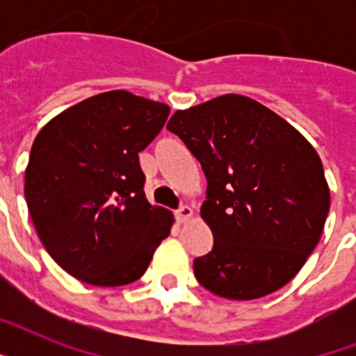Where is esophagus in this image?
Wrapping results in <instances>:
<instances>
[{
    "instance_id": "34e87169",
    "label": "esophagus",
    "mask_w": 356,
    "mask_h": 356,
    "mask_svg": "<svg viewBox=\"0 0 356 356\" xmlns=\"http://www.w3.org/2000/svg\"><path fill=\"white\" fill-rule=\"evenodd\" d=\"M192 216H194V209H192V207H188V205H183L177 211V220L181 223H186L188 220H192Z\"/></svg>"
}]
</instances>
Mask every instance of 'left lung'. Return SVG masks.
<instances>
[{
  "instance_id": "8db88e82",
  "label": "left lung",
  "mask_w": 356,
  "mask_h": 356,
  "mask_svg": "<svg viewBox=\"0 0 356 356\" xmlns=\"http://www.w3.org/2000/svg\"><path fill=\"white\" fill-rule=\"evenodd\" d=\"M207 177L201 218L214 248L194 260L195 279L234 301L290 282L320 242L331 190L309 140L279 114L225 94L168 122Z\"/></svg>"
}]
</instances>
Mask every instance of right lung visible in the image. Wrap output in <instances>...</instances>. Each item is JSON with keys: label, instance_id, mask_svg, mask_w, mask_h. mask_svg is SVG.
I'll use <instances>...</instances> for the list:
<instances>
[{"label": "right lung", "instance_id": "obj_1", "mask_svg": "<svg viewBox=\"0 0 356 356\" xmlns=\"http://www.w3.org/2000/svg\"><path fill=\"white\" fill-rule=\"evenodd\" d=\"M168 114L166 103L111 90L66 108L36 134L25 201L42 245L75 279L131 284L172 231V212L145 200L138 162Z\"/></svg>", "mask_w": 356, "mask_h": 356}]
</instances>
